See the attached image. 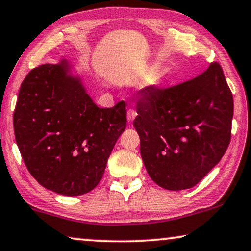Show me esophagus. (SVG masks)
<instances>
[{
    "instance_id": "esophagus-1",
    "label": "esophagus",
    "mask_w": 251,
    "mask_h": 251,
    "mask_svg": "<svg viewBox=\"0 0 251 251\" xmlns=\"http://www.w3.org/2000/svg\"><path fill=\"white\" fill-rule=\"evenodd\" d=\"M136 115H138V113H136L135 110H133V109H129L128 110V111H127V120H128L129 124H132L133 120L135 119Z\"/></svg>"
}]
</instances>
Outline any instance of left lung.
Instances as JSON below:
<instances>
[{
	"label": "left lung",
	"mask_w": 251,
	"mask_h": 251,
	"mask_svg": "<svg viewBox=\"0 0 251 251\" xmlns=\"http://www.w3.org/2000/svg\"><path fill=\"white\" fill-rule=\"evenodd\" d=\"M233 108L232 92L217 62L176 86L141 89L133 125L150 178L168 190L198 185L229 145Z\"/></svg>",
	"instance_id": "left-lung-1"
}]
</instances>
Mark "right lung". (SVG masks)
<instances>
[{"instance_id": "add662e5", "label": "right lung", "mask_w": 251, "mask_h": 251, "mask_svg": "<svg viewBox=\"0 0 251 251\" xmlns=\"http://www.w3.org/2000/svg\"><path fill=\"white\" fill-rule=\"evenodd\" d=\"M125 128V102L99 108L66 59L33 69L22 82L16 142L33 178L51 192L78 196L94 189Z\"/></svg>"}]
</instances>
